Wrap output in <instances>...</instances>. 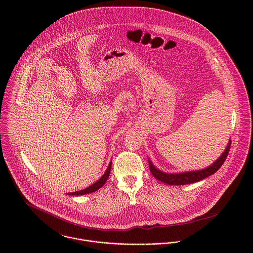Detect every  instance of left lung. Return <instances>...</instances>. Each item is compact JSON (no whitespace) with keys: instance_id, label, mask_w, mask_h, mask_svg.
Segmentation results:
<instances>
[{"instance_id":"obj_1","label":"left lung","mask_w":253,"mask_h":253,"mask_svg":"<svg viewBox=\"0 0 253 253\" xmlns=\"http://www.w3.org/2000/svg\"><path fill=\"white\" fill-rule=\"evenodd\" d=\"M230 147H231V141H229L226 150L224 151V153L221 155V157L217 160L216 162L214 164H212L211 167H209L205 169H202V170L183 172V173H175V174H171V173L169 174V173H165V172L157 169L154 167V165L149 161L150 171L152 172V174L154 175L155 178H157L158 180L162 181L166 184H169V185H186V184L195 183V182H198V181L203 180V179H205V178L209 177L210 175L216 172L217 170L224 164L225 160L227 159V156H228L229 151H230Z\"/></svg>"}]
</instances>
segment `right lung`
I'll return each mask as SVG.
<instances>
[{
  "mask_svg": "<svg viewBox=\"0 0 253 253\" xmlns=\"http://www.w3.org/2000/svg\"><path fill=\"white\" fill-rule=\"evenodd\" d=\"M111 166H112V162L109 164L108 168L105 171V173L102 175V177L99 180L96 181L94 184H92L91 186L78 191V192H73V193H68V195H72V196H81V195H85V194H89V193H93L95 191H97L98 189H100L108 179L109 174H110V170H111Z\"/></svg>",
  "mask_w": 253,
  "mask_h": 253,
  "instance_id": "add662e5",
  "label": "right lung"
}]
</instances>
